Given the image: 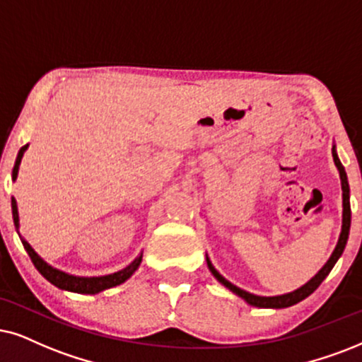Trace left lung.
I'll use <instances>...</instances> for the list:
<instances>
[{"mask_svg": "<svg viewBox=\"0 0 362 362\" xmlns=\"http://www.w3.org/2000/svg\"><path fill=\"white\" fill-rule=\"evenodd\" d=\"M332 157H334V163H336V167L339 168V175H341V184H342V205H344V212H342V230H341V235H339V242H337L336 249H334V252L331 255V259L327 260V264L324 265V267L315 274V277L310 279V281L305 284V286L300 287V289H297L294 292H291V294H284V296H276V297H260V296H254L250 294V292H245L239 289V287L234 286V284H230L227 281L226 277H222L221 274L214 269V265L210 264V260L207 259V265L210 269V272L214 274L215 279H217L218 282L223 284V286L227 287V289H230L234 294L240 296L242 299H245L247 303L250 305H255V308H274V309H281V308H289V305H294L297 303H300V300H304L305 297L313 294V292L317 289L319 286H321V282L324 281L329 276V272L332 271L334 264L337 262V259L341 257L342 250H344L346 247V242H347V237H349V227H351V205H349V184H347V175H346V170L344 167H342L339 157H337L336 150L332 148Z\"/></svg>", "mask_w": 362, "mask_h": 362, "instance_id": "8db88e82", "label": "left lung"}]
</instances>
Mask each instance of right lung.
I'll return each mask as SVG.
<instances>
[{"label": "right lung", "instance_id": "add662e5", "mask_svg": "<svg viewBox=\"0 0 362 362\" xmlns=\"http://www.w3.org/2000/svg\"><path fill=\"white\" fill-rule=\"evenodd\" d=\"M26 147H28V145L21 147L20 152H18L15 167H13V180H15L16 175H18V167H20L23 152H25ZM11 209H13V221H15V226L18 227V209H16V200L15 199H11ZM21 242H23V247H25V250L30 255L31 262H33L35 267L38 269V272L41 274V276L47 279V281L52 282L53 286L59 287V289L78 292V294H97V292H100V291H105V289H108V287L118 286V284L125 282L127 279L136 271V267H139L140 260H141V257L135 259L134 262L128 265L127 269H123V271H120V272L110 274V276H103V277H75V276H68V274H65V272L57 271V269L49 267V265L45 262V260H41L38 257V254H36L35 250L31 249V245L28 244V242H26L25 239H21Z\"/></svg>", "mask_w": 362, "mask_h": 362}]
</instances>
